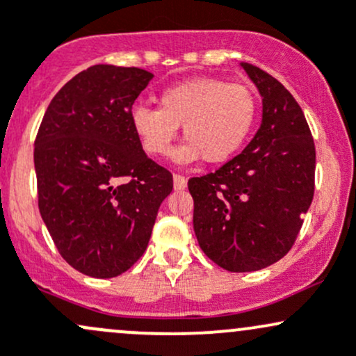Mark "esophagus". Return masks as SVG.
Wrapping results in <instances>:
<instances>
[{"mask_svg":"<svg viewBox=\"0 0 356 356\" xmlns=\"http://www.w3.org/2000/svg\"><path fill=\"white\" fill-rule=\"evenodd\" d=\"M173 188L175 190H185L186 188V178L181 175H173Z\"/></svg>","mask_w":356,"mask_h":356,"instance_id":"esophagus-1","label":"esophagus"}]
</instances>
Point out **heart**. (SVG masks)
Returning <instances> with one entry per match:
<instances>
[{
    "label": "heart",
    "instance_id": "b5f03b06",
    "mask_svg": "<svg viewBox=\"0 0 356 356\" xmlns=\"http://www.w3.org/2000/svg\"><path fill=\"white\" fill-rule=\"evenodd\" d=\"M158 106L132 110L134 134L147 154L168 156L183 127L188 143L177 151L181 163L204 158L219 164L231 159L250 136L256 115L250 88L217 78H193L164 88Z\"/></svg>",
    "mask_w": 356,
    "mask_h": 356
}]
</instances>
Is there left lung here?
Here are the masks:
<instances>
[{
    "label": "left lung",
    "mask_w": 356,
    "mask_h": 356,
    "mask_svg": "<svg viewBox=\"0 0 356 356\" xmlns=\"http://www.w3.org/2000/svg\"><path fill=\"white\" fill-rule=\"evenodd\" d=\"M239 66L261 95L258 132L216 173L188 181L202 251L236 273L289 253L314 197L316 171L314 140L296 98L268 72Z\"/></svg>",
    "instance_id": "1"
}]
</instances>
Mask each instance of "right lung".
<instances>
[{"instance_id":"obj_1","label":"right lung","mask_w":356,"mask_h":356,"mask_svg":"<svg viewBox=\"0 0 356 356\" xmlns=\"http://www.w3.org/2000/svg\"><path fill=\"white\" fill-rule=\"evenodd\" d=\"M151 79L139 67L97 64L60 88L42 118L33 151L42 220L60 256L88 277L131 268L173 190L131 124Z\"/></svg>"}]
</instances>
